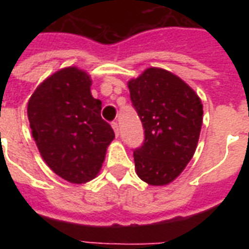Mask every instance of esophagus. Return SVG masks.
<instances>
[{
	"label": "esophagus",
	"mask_w": 249,
	"mask_h": 249,
	"mask_svg": "<svg viewBox=\"0 0 249 249\" xmlns=\"http://www.w3.org/2000/svg\"><path fill=\"white\" fill-rule=\"evenodd\" d=\"M112 128H113V130H114V135L119 136V135H120L119 124H117V123H112Z\"/></svg>",
	"instance_id": "obj_1"
}]
</instances>
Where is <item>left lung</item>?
<instances>
[{"label":"left lung","mask_w":249,"mask_h":249,"mask_svg":"<svg viewBox=\"0 0 249 249\" xmlns=\"http://www.w3.org/2000/svg\"><path fill=\"white\" fill-rule=\"evenodd\" d=\"M130 100L145 140L133 152L137 176L149 185H168L180 176L197 148L203 104L172 71L148 68L128 81Z\"/></svg>","instance_id":"1"}]
</instances>
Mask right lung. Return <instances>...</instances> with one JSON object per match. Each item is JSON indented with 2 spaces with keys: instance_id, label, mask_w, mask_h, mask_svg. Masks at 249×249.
<instances>
[{
  "instance_id": "obj_1",
  "label": "right lung",
  "mask_w": 249,
  "mask_h": 249,
  "mask_svg": "<svg viewBox=\"0 0 249 249\" xmlns=\"http://www.w3.org/2000/svg\"><path fill=\"white\" fill-rule=\"evenodd\" d=\"M92 78L68 66L45 78L28 103L32 136L42 160L71 184L100 173L114 132L101 119V101L90 93Z\"/></svg>"
}]
</instances>
